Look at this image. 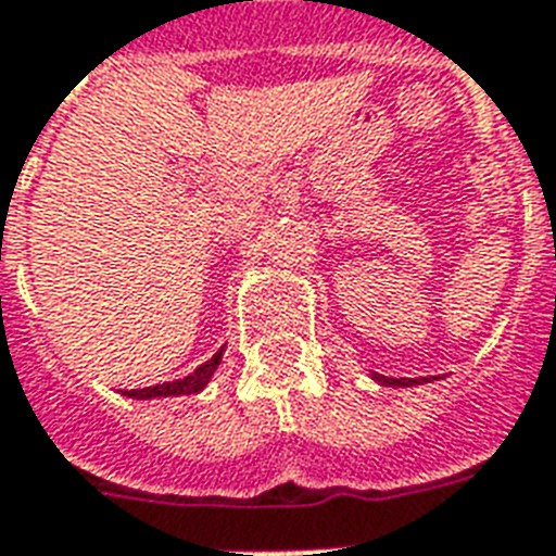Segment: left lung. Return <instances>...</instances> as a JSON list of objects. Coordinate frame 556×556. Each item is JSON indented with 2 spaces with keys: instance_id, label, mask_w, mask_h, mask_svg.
<instances>
[{
  "instance_id": "obj_1",
  "label": "left lung",
  "mask_w": 556,
  "mask_h": 556,
  "mask_svg": "<svg viewBox=\"0 0 556 556\" xmlns=\"http://www.w3.org/2000/svg\"><path fill=\"white\" fill-rule=\"evenodd\" d=\"M374 380L377 382H382V386H419V382L426 380V377H422V380H405V377H400V380H396V377H382V374H371Z\"/></svg>"
}]
</instances>
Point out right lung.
I'll use <instances>...</instances> for the list:
<instances>
[{
  "label": "right lung",
  "instance_id": "1",
  "mask_svg": "<svg viewBox=\"0 0 556 556\" xmlns=\"http://www.w3.org/2000/svg\"><path fill=\"white\" fill-rule=\"evenodd\" d=\"M225 351V349H223ZM223 351H216L207 363H202L191 377H182V380H174V382H162V386H151V388H130L125 391L128 396H137V400H151V396H179V394H197L202 388L207 386L211 380V374L216 371V365L223 359Z\"/></svg>",
  "mask_w": 556,
  "mask_h": 556
}]
</instances>
